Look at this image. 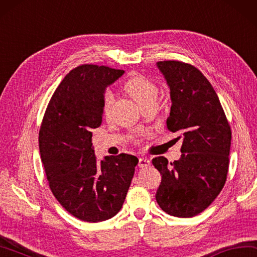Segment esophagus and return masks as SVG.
<instances>
[{"mask_svg":"<svg viewBox=\"0 0 257 257\" xmlns=\"http://www.w3.org/2000/svg\"><path fill=\"white\" fill-rule=\"evenodd\" d=\"M149 164H151V162H149L148 158H146V157H142V158H139L138 166L141 167V169H144V167H147Z\"/></svg>","mask_w":257,"mask_h":257,"instance_id":"obj_1","label":"esophagus"}]
</instances>
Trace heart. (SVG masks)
Here are the masks:
<instances>
[{
    "label": "heart",
    "mask_w": 257,
    "mask_h": 257,
    "mask_svg": "<svg viewBox=\"0 0 257 257\" xmlns=\"http://www.w3.org/2000/svg\"><path fill=\"white\" fill-rule=\"evenodd\" d=\"M125 91L130 96L137 102V103L144 106L148 103H156L158 96V87L155 83L147 80L142 76H135L125 83ZM113 94L111 91H106L103 95V112L104 114H109L111 106L113 104Z\"/></svg>",
    "instance_id": "heart-1"
}]
</instances>
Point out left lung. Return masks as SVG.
Returning <instances> with one entry per match:
<instances>
[{
    "label": "left lung",
    "instance_id": "obj_1",
    "mask_svg": "<svg viewBox=\"0 0 257 257\" xmlns=\"http://www.w3.org/2000/svg\"><path fill=\"white\" fill-rule=\"evenodd\" d=\"M171 93L167 129L181 139V158H153L162 182L156 201L163 211L190 218L207 209L220 193L229 167L231 130L220 101L198 68L179 60L158 62Z\"/></svg>",
    "mask_w": 257,
    "mask_h": 257
}]
</instances>
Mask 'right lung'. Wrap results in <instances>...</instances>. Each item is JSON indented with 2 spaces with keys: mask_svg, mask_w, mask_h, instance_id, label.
<instances>
[{
  "mask_svg": "<svg viewBox=\"0 0 257 257\" xmlns=\"http://www.w3.org/2000/svg\"><path fill=\"white\" fill-rule=\"evenodd\" d=\"M123 73L92 64L72 69L51 96L40 127V156L51 192L83 221H103L120 211L138 164L129 154L99 162L92 146L105 88Z\"/></svg>",
  "mask_w": 257,
  "mask_h": 257,
  "instance_id": "right-lung-1",
  "label": "right lung"
}]
</instances>
